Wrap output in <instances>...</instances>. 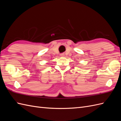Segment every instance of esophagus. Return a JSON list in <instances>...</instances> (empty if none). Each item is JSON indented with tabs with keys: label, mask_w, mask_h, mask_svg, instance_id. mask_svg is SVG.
<instances>
[{
	"label": "esophagus",
	"mask_w": 121,
	"mask_h": 121,
	"mask_svg": "<svg viewBox=\"0 0 121 121\" xmlns=\"http://www.w3.org/2000/svg\"><path fill=\"white\" fill-rule=\"evenodd\" d=\"M60 56H61V57H64V56H65V54H64V53H62V54H60Z\"/></svg>",
	"instance_id": "esophagus-1"
}]
</instances>
